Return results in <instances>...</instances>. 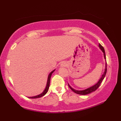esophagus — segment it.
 Wrapping results in <instances>:
<instances>
[{
  "label": "esophagus",
  "instance_id": "1",
  "mask_svg": "<svg viewBox=\"0 0 121 121\" xmlns=\"http://www.w3.org/2000/svg\"><path fill=\"white\" fill-rule=\"evenodd\" d=\"M60 65H61V66H66V62H63Z\"/></svg>",
  "mask_w": 121,
  "mask_h": 121
}]
</instances>
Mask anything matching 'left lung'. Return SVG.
I'll return each mask as SVG.
<instances>
[{"label":"left lung","mask_w":121,"mask_h":121,"mask_svg":"<svg viewBox=\"0 0 121 121\" xmlns=\"http://www.w3.org/2000/svg\"><path fill=\"white\" fill-rule=\"evenodd\" d=\"M99 49H101V51H102V52H103L104 59H105V60H106V55H105V50H104V48H103V47L101 46V45L100 44H99ZM106 72H107V64H106V62H105V71H104L103 74L102 75V76H101V78H99V80H98V81L97 82L95 85H94L93 86L88 87V88L86 89L82 90V91H78V90L74 89H73V87H72L71 86H70V85H69V84H68V86H69V87L70 88V89H71L73 91H74V93H76V94H80V95H86V94L91 93L93 92V91H96L97 89L98 88V87L99 86V85H100L101 82H102V81H103V80L104 79V78H105V76H106Z\"/></svg>","instance_id":"8db88e82"}]
</instances>
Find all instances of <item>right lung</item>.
Instances as JSON below:
<instances>
[{"mask_svg":"<svg viewBox=\"0 0 121 121\" xmlns=\"http://www.w3.org/2000/svg\"><path fill=\"white\" fill-rule=\"evenodd\" d=\"M55 70H56V69H54L53 70H52V71L49 73V75H48V80H47V82L46 86H45V89H44V91H43V92L41 93H40V94H38V95H35V96H33V97H28V98H40V97L44 96V95H45V94H46L47 92H48V89H49V85H50V81H51V76H52V73L55 71Z\"/></svg>","mask_w":121,"mask_h":121,"instance_id":"obj_1","label":"right lung"}]
</instances>
